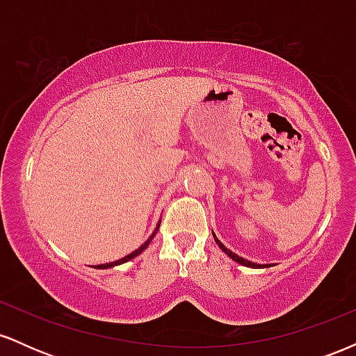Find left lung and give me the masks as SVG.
I'll list each match as a JSON object with an SVG mask.
<instances>
[{
	"label": "left lung",
	"instance_id": "left-lung-1",
	"mask_svg": "<svg viewBox=\"0 0 356 356\" xmlns=\"http://www.w3.org/2000/svg\"><path fill=\"white\" fill-rule=\"evenodd\" d=\"M212 236H214V239H216V243H218V246H219L220 249H222V251H224V252H226V254H227V256H229V257H231V259H234V261H236V263L243 264V266H248V268H263V264H256V263H251V261L244 259V257H241V256H238V254H236V252H232V251H231V249H227L226 246H224V244H222V243H220V241H219L218 238H216V234H214V232H212Z\"/></svg>",
	"mask_w": 356,
	"mask_h": 356
}]
</instances>
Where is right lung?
<instances>
[{
  "label": "right lung",
  "instance_id": "1",
  "mask_svg": "<svg viewBox=\"0 0 356 356\" xmlns=\"http://www.w3.org/2000/svg\"><path fill=\"white\" fill-rule=\"evenodd\" d=\"M159 226H161V222H159V224H157V227H155V231L152 232V236H150V238H149V239H147V241H145V243H144V244H142V246H140V248H138V249H136V251H134V252H130V254H127L125 257H122V259H118V261H113V263H107V264H99V266H97V268H100V269H107V268H112V266H118V264H124V263H127V261L134 259V257H136V256H138V254H140V252H142V251H144V249H145L147 246H149V244H150V241H152V239H154V236H155V234H157V231H159Z\"/></svg>",
  "mask_w": 356,
  "mask_h": 356
}]
</instances>
